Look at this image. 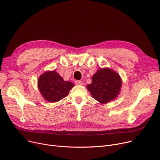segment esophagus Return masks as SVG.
Masks as SVG:
<instances>
[{"label":"esophagus","mask_w":160,"mask_h":160,"mask_svg":"<svg viewBox=\"0 0 160 160\" xmlns=\"http://www.w3.org/2000/svg\"><path fill=\"white\" fill-rule=\"evenodd\" d=\"M74 83H75L77 85H82V84H83L82 82H81V81H80V80H76V81L74 82Z\"/></svg>","instance_id":"1"}]
</instances>
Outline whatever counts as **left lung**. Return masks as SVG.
<instances>
[{"label":"left lung","mask_w":160,"mask_h":160,"mask_svg":"<svg viewBox=\"0 0 160 160\" xmlns=\"http://www.w3.org/2000/svg\"><path fill=\"white\" fill-rule=\"evenodd\" d=\"M122 85L119 74L110 68L99 69L92 77L87 88L92 97L101 104H106L119 95Z\"/></svg>","instance_id":"left-lung-1"}]
</instances>
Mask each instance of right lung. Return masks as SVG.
<instances>
[{"label":"right lung","instance_id":"add662e5","mask_svg":"<svg viewBox=\"0 0 160 160\" xmlns=\"http://www.w3.org/2000/svg\"><path fill=\"white\" fill-rule=\"evenodd\" d=\"M38 86L44 99L50 102H56L68 95L74 84L65 81L55 71H46L38 78Z\"/></svg>","mask_w":160,"mask_h":160}]
</instances>
